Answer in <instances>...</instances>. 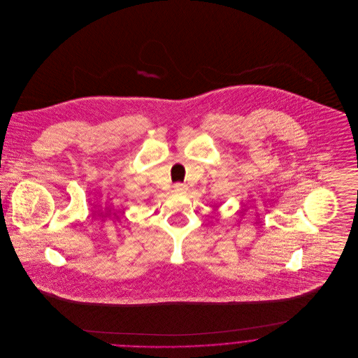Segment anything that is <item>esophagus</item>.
Masks as SVG:
<instances>
[{
	"mask_svg": "<svg viewBox=\"0 0 358 358\" xmlns=\"http://www.w3.org/2000/svg\"><path fill=\"white\" fill-rule=\"evenodd\" d=\"M173 190H175L176 193H185V192L187 190V186H186L185 183H175V185H173Z\"/></svg>",
	"mask_w": 358,
	"mask_h": 358,
	"instance_id": "obj_1",
	"label": "esophagus"
}]
</instances>
